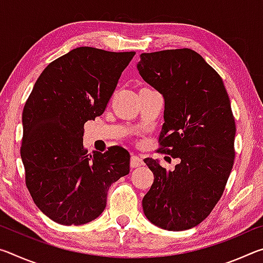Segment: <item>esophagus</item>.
Segmentation results:
<instances>
[{
	"label": "esophagus",
	"mask_w": 263,
	"mask_h": 263,
	"mask_svg": "<svg viewBox=\"0 0 263 263\" xmlns=\"http://www.w3.org/2000/svg\"><path fill=\"white\" fill-rule=\"evenodd\" d=\"M130 164H131L132 168H136V167L141 166V164H144V161H142V159L138 157V155H132Z\"/></svg>",
	"instance_id": "esophagus-1"
}]
</instances>
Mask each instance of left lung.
Masks as SVG:
<instances>
[{
	"label": "left lung",
	"instance_id": "left-lung-1",
	"mask_svg": "<svg viewBox=\"0 0 263 263\" xmlns=\"http://www.w3.org/2000/svg\"><path fill=\"white\" fill-rule=\"evenodd\" d=\"M137 67L164 99L158 152L181 160L173 172L144 160L154 181L142 209L159 228L189 230L210 215L233 167L235 121L228 91L220 75L190 48L141 53Z\"/></svg>",
	"mask_w": 263,
	"mask_h": 263
}]
</instances>
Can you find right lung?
Masks as SVG:
<instances>
[{
  "instance_id": "right-lung-1",
  "label": "right lung",
  "mask_w": 263,
  "mask_h": 263,
  "mask_svg": "<svg viewBox=\"0 0 263 263\" xmlns=\"http://www.w3.org/2000/svg\"><path fill=\"white\" fill-rule=\"evenodd\" d=\"M135 54L74 48L43 70L25 102V184L39 210L58 224L94 220L106 206L110 185L130 172V154L121 146L88 154L83 125L104 112Z\"/></svg>"
}]
</instances>
